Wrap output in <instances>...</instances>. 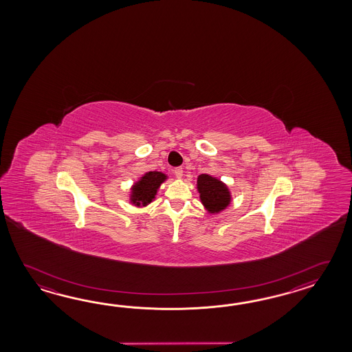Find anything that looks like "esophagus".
<instances>
[{
  "instance_id": "1",
  "label": "esophagus",
  "mask_w": 352,
  "mask_h": 352,
  "mask_svg": "<svg viewBox=\"0 0 352 352\" xmlns=\"http://www.w3.org/2000/svg\"><path fill=\"white\" fill-rule=\"evenodd\" d=\"M173 173H175V176H176L177 179H181V177L184 176V170H182L181 167H177V168H175Z\"/></svg>"
}]
</instances>
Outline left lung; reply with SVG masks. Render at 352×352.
<instances>
[{"label": "left lung", "instance_id": "obj_1", "mask_svg": "<svg viewBox=\"0 0 352 352\" xmlns=\"http://www.w3.org/2000/svg\"><path fill=\"white\" fill-rule=\"evenodd\" d=\"M196 186L200 194L201 204L210 214H217L223 211L232 202V194L229 187L217 177L201 173L197 177Z\"/></svg>", "mask_w": 352, "mask_h": 352}]
</instances>
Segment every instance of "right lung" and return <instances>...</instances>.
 <instances>
[{
    "label": "right lung",
    "mask_w": 352,
    "mask_h": 352,
    "mask_svg": "<svg viewBox=\"0 0 352 352\" xmlns=\"http://www.w3.org/2000/svg\"><path fill=\"white\" fill-rule=\"evenodd\" d=\"M167 176L165 173L158 171H150L143 175L141 179L135 181L133 186L131 187L129 202L135 206L142 208L155 200L158 188L164 184Z\"/></svg>",
    "instance_id": "obj_1"
}]
</instances>
